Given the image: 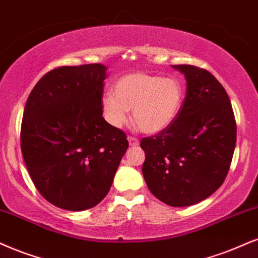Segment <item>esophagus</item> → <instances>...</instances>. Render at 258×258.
I'll return each instance as SVG.
<instances>
[{"label": "esophagus", "instance_id": "obj_1", "mask_svg": "<svg viewBox=\"0 0 258 258\" xmlns=\"http://www.w3.org/2000/svg\"><path fill=\"white\" fill-rule=\"evenodd\" d=\"M128 143L130 146H138L139 145V139L136 138V137H128Z\"/></svg>", "mask_w": 258, "mask_h": 258}]
</instances>
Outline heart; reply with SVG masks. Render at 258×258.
<instances>
[{
	"mask_svg": "<svg viewBox=\"0 0 258 258\" xmlns=\"http://www.w3.org/2000/svg\"><path fill=\"white\" fill-rule=\"evenodd\" d=\"M183 99V86L176 77L131 73L114 83L113 94L103 97L102 107L112 126L125 125L128 109H132L133 120L140 131L155 135L175 121Z\"/></svg>",
	"mask_w": 258,
	"mask_h": 258,
	"instance_id": "b5f03b06",
	"label": "heart"
}]
</instances>
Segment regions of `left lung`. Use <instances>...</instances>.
<instances>
[{"label":"left lung","instance_id":"obj_1","mask_svg":"<svg viewBox=\"0 0 258 258\" xmlns=\"http://www.w3.org/2000/svg\"><path fill=\"white\" fill-rule=\"evenodd\" d=\"M184 74L187 93L168 128L140 140L143 176L150 191L172 207L195 205L224 183L237 139L230 97L210 71L174 65Z\"/></svg>","mask_w":258,"mask_h":258}]
</instances>
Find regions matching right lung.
Segmentation results:
<instances>
[{"mask_svg":"<svg viewBox=\"0 0 258 258\" xmlns=\"http://www.w3.org/2000/svg\"><path fill=\"white\" fill-rule=\"evenodd\" d=\"M106 67H58L26 102L21 152L38 191L54 206L84 211L108 194L126 133L102 118Z\"/></svg>","mask_w":258,"mask_h":258,"instance_id":"right-lung-1","label":"right lung"}]
</instances>
